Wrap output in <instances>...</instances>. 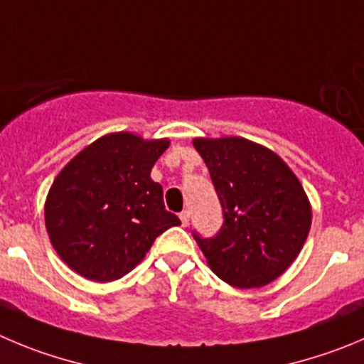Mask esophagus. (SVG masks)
<instances>
[{
	"label": "esophagus",
	"mask_w": 364,
	"mask_h": 364,
	"mask_svg": "<svg viewBox=\"0 0 364 364\" xmlns=\"http://www.w3.org/2000/svg\"><path fill=\"white\" fill-rule=\"evenodd\" d=\"M179 219H181L183 226H186V224H188V220H190V212H188V210H183V212L179 213Z\"/></svg>",
	"instance_id": "1"
}]
</instances>
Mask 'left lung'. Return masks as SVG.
Instances as JSON below:
<instances>
[{
    "label": "left lung",
    "instance_id": "1",
    "mask_svg": "<svg viewBox=\"0 0 364 364\" xmlns=\"http://www.w3.org/2000/svg\"><path fill=\"white\" fill-rule=\"evenodd\" d=\"M223 208L213 237L192 232L213 273L240 289L262 287L293 264L311 230V205L291 168L244 138L193 141Z\"/></svg>",
    "mask_w": 364,
    "mask_h": 364
}]
</instances>
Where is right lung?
Here are the masks:
<instances>
[{
  "label": "right lung",
  "mask_w": 364,
  "mask_h": 364,
  "mask_svg": "<svg viewBox=\"0 0 364 364\" xmlns=\"http://www.w3.org/2000/svg\"><path fill=\"white\" fill-rule=\"evenodd\" d=\"M166 140L107 134L63 168L50 188L44 220L52 246L87 280H118L134 269L156 237L179 226L163 188L151 179Z\"/></svg>",
  "instance_id": "1"
}]
</instances>
